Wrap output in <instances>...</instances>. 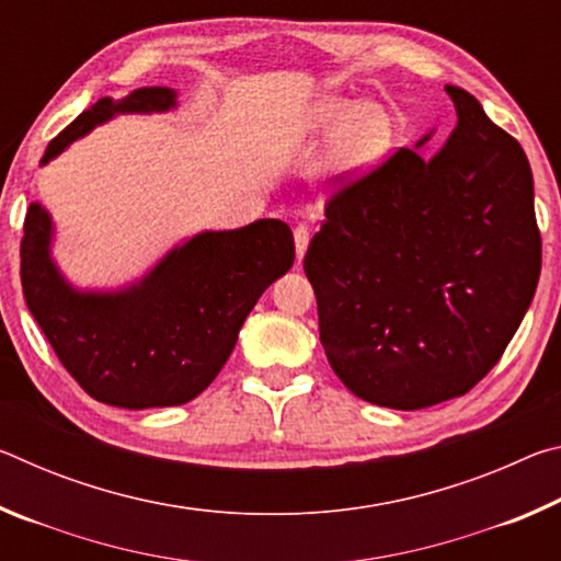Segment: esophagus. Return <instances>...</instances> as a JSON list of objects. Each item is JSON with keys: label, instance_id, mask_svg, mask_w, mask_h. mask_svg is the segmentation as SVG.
<instances>
[{"label": "esophagus", "instance_id": "1", "mask_svg": "<svg viewBox=\"0 0 561 561\" xmlns=\"http://www.w3.org/2000/svg\"><path fill=\"white\" fill-rule=\"evenodd\" d=\"M294 244H297V260H301L304 252H307V247H309V230L304 225H299L297 230H294Z\"/></svg>", "mask_w": 561, "mask_h": 561}]
</instances>
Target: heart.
<instances>
[{
	"label": "heart",
	"instance_id": "heart-1",
	"mask_svg": "<svg viewBox=\"0 0 561 561\" xmlns=\"http://www.w3.org/2000/svg\"><path fill=\"white\" fill-rule=\"evenodd\" d=\"M307 130L319 138H339L331 165L341 178H358L381 163L396 138V118L381 103L329 96L309 111Z\"/></svg>",
	"mask_w": 561,
	"mask_h": 561
}]
</instances>
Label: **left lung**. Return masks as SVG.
I'll use <instances>...</instances> for the list:
<instances>
[{
  "label": "left lung",
  "mask_w": 561,
  "mask_h": 561,
  "mask_svg": "<svg viewBox=\"0 0 561 561\" xmlns=\"http://www.w3.org/2000/svg\"><path fill=\"white\" fill-rule=\"evenodd\" d=\"M445 91L458 113L448 144L431 160L398 148L331 193L304 257L331 368L396 411L482 381L542 270L525 150L468 91Z\"/></svg>",
  "instance_id": "8db88e82"
}]
</instances>
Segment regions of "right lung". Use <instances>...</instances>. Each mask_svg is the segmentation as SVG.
Masks as SVG:
<instances>
[{
	"label": "right lung",
	"instance_id": "obj_1",
	"mask_svg": "<svg viewBox=\"0 0 561 561\" xmlns=\"http://www.w3.org/2000/svg\"><path fill=\"white\" fill-rule=\"evenodd\" d=\"M173 106L175 91L160 87L138 89L118 103L101 99L51 140L42 163L113 113ZM49 242V215L32 203L19 250L26 307L83 391L133 411L201 396L230 358L262 291L294 264L289 225L257 220L193 237L126 291L83 294L56 272Z\"/></svg>",
	"mask_w": 561,
	"mask_h": 561
}]
</instances>
